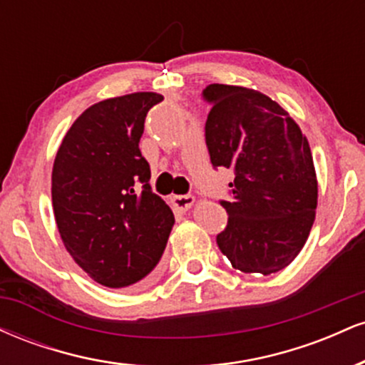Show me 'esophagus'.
Listing matches in <instances>:
<instances>
[{
  "label": "esophagus",
  "mask_w": 365,
  "mask_h": 365,
  "mask_svg": "<svg viewBox=\"0 0 365 365\" xmlns=\"http://www.w3.org/2000/svg\"><path fill=\"white\" fill-rule=\"evenodd\" d=\"M195 202V197L194 195H173L171 197V204L175 207L180 209V211H188Z\"/></svg>",
  "instance_id": "34e87169"
}]
</instances>
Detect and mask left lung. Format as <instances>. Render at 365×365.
Masks as SVG:
<instances>
[{
  "mask_svg": "<svg viewBox=\"0 0 365 365\" xmlns=\"http://www.w3.org/2000/svg\"><path fill=\"white\" fill-rule=\"evenodd\" d=\"M206 144L215 168H230L232 202L217 247L235 269L271 274L299 255L311 233L317 178L307 137L278 103L247 87L211 83Z\"/></svg>",
  "mask_w": 365,
  "mask_h": 365,
  "instance_id": "1",
  "label": "left lung"
}]
</instances>
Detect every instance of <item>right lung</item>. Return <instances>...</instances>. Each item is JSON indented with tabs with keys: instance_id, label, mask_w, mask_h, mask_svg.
Instances as JSON below:
<instances>
[{
	"instance_id": "add662e5",
	"label": "right lung",
	"mask_w": 365,
	"mask_h": 365,
	"mask_svg": "<svg viewBox=\"0 0 365 365\" xmlns=\"http://www.w3.org/2000/svg\"><path fill=\"white\" fill-rule=\"evenodd\" d=\"M163 96L133 92L92 104L54 158L53 211L63 245L94 282L139 288L156 276L175 216L150 190L139 142Z\"/></svg>"
}]
</instances>
